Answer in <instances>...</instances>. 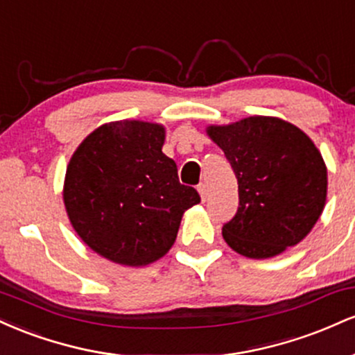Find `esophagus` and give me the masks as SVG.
<instances>
[{
  "mask_svg": "<svg viewBox=\"0 0 355 355\" xmlns=\"http://www.w3.org/2000/svg\"><path fill=\"white\" fill-rule=\"evenodd\" d=\"M197 190H198V193H200L202 202H205L207 200V187L203 185V183H200V185L197 187Z\"/></svg>",
  "mask_w": 355,
  "mask_h": 355,
  "instance_id": "obj_1",
  "label": "esophagus"
}]
</instances>
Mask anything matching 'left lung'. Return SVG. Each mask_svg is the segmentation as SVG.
<instances>
[{"label":"left lung","mask_w":355,"mask_h":355,"mask_svg":"<svg viewBox=\"0 0 355 355\" xmlns=\"http://www.w3.org/2000/svg\"><path fill=\"white\" fill-rule=\"evenodd\" d=\"M239 182V209L222 227L248 259H270L307 237L327 198V166L300 128L275 116H248L207 128Z\"/></svg>","instance_id":"1"}]
</instances>
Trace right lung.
Segmentation results:
<instances>
[{
  "label": "right lung",
  "instance_id": "right-lung-1",
  "mask_svg": "<svg viewBox=\"0 0 355 355\" xmlns=\"http://www.w3.org/2000/svg\"><path fill=\"white\" fill-rule=\"evenodd\" d=\"M165 128L138 120L98 126L67 166L63 202L73 229L93 252L128 267L162 259L185 210L200 202L178 182L162 152Z\"/></svg>",
  "mask_w": 355,
  "mask_h": 355
}]
</instances>
